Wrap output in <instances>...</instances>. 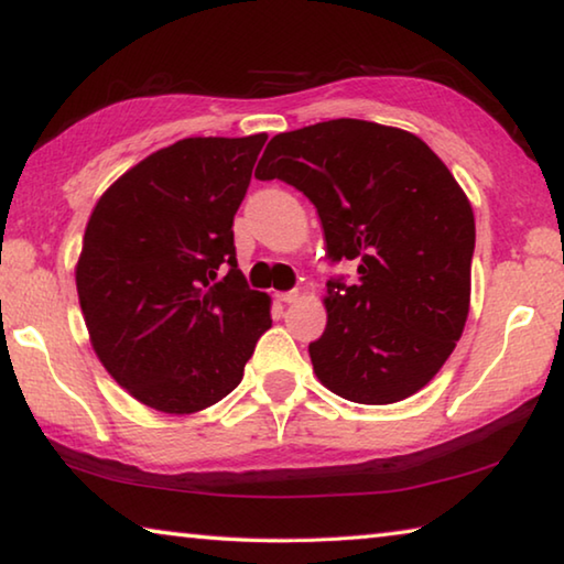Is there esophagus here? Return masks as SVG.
Wrapping results in <instances>:
<instances>
[{
	"label": "esophagus",
	"mask_w": 564,
	"mask_h": 564,
	"mask_svg": "<svg viewBox=\"0 0 564 564\" xmlns=\"http://www.w3.org/2000/svg\"><path fill=\"white\" fill-rule=\"evenodd\" d=\"M275 299H279L281 303H295L301 299L299 291H283V293H275Z\"/></svg>",
	"instance_id": "esophagus-1"
}]
</instances>
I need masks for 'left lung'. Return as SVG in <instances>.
<instances>
[{
  "label": "left lung",
  "mask_w": 564,
  "mask_h": 564,
  "mask_svg": "<svg viewBox=\"0 0 564 564\" xmlns=\"http://www.w3.org/2000/svg\"><path fill=\"white\" fill-rule=\"evenodd\" d=\"M256 178H281L318 208L328 256L358 283H328L313 373L352 403L388 405L435 378L470 311L475 216L441 156L405 129L330 119L279 133Z\"/></svg>",
  "instance_id": "obj_1"
}]
</instances>
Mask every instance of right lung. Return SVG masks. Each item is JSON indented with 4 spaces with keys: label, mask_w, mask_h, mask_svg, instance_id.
<instances>
[{
    "label": "right lung",
    "mask_w": 564,
    "mask_h": 564,
    "mask_svg": "<svg viewBox=\"0 0 564 564\" xmlns=\"http://www.w3.org/2000/svg\"><path fill=\"white\" fill-rule=\"evenodd\" d=\"M265 139H181L123 171L89 216L74 275L91 348L159 413L226 398L273 323L271 295L248 289L234 246ZM221 264L232 271L216 282Z\"/></svg>",
    "instance_id": "1"
}]
</instances>
